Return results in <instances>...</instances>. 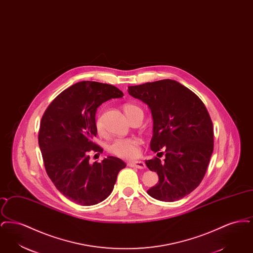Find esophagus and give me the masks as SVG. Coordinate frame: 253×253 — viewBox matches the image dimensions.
I'll use <instances>...</instances> for the list:
<instances>
[{"label":"esophagus","instance_id":"34e87169","mask_svg":"<svg viewBox=\"0 0 253 253\" xmlns=\"http://www.w3.org/2000/svg\"><path fill=\"white\" fill-rule=\"evenodd\" d=\"M128 166L132 168L140 169L146 168V164L143 161H131L128 163Z\"/></svg>","mask_w":253,"mask_h":253}]
</instances>
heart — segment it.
Instances as JSON below:
<instances>
[{"label":"heart","instance_id":"obj_1","mask_svg":"<svg viewBox=\"0 0 253 253\" xmlns=\"http://www.w3.org/2000/svg\"><path fill=\"white\" fill-rule=\"evenodd\" d=\"M138 107L132 105V104H126L124 106V111L126 115L131 113L133 110H137ZM95 128L97 133H102L103 132V125L100 116H96L95 120ZM139 140L135 137H128V138H118L115 139L111 144H109L108 152L113 156L125 158V159H131L134 158L139 155Z\"/></svg>","mask_w":253,"mask_h":253}]
</instances>
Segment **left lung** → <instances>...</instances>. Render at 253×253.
Here are the masks:
<instances>
[{
	"mask_svg": "<svg viewBox=\"0 0 253 253\" xmlns=\"http://www.w3.org/2000/svg\"><path fill=\"white\" fill-rule=\"evenodd\" d=\"M128 92L152 112L151 150H165L163 161L157 157L145 161L158 175V184L147 193L164 202L179 200L201 183L212 155L213 125L210 114L193 91L172 80L129 86Z\"/></svg>",
	"mask_w": 253,
	"mask_h": 253,
	"instance_id": "1",
	"label": "left lung"
}]
</instances>
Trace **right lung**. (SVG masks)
Returning a JSON list of instances; mask_svg holds the SVG:
<instances>
[{"mask_svg": "<svg viewBox=\"0 0 253 253\" xmlns=\"http://www.w3.org/2000/svg\"><path fill=\"white\" fill-rule=\"evenodd\" d=\"M122 96L114 85L81 82L62 91L42 118L38 139L45 170L60 193L77 204L92 206L106 199L126 167L118 157L89 162L91 152L103 151L93 142L96 109Z\"/></svg>", "mask_w": 253, "mask_h": 253, "instance_id": "1", "label": "right lung"}]
</instances>
